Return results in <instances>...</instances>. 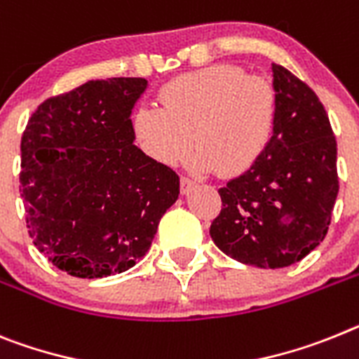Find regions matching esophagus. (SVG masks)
<instances>
[{"label": "esophagus", "mask_w": 359, "mask_h": 359, "mask_svg": "<svg viewBox=\"0 0 359 359\" xmlns=\"http://www.w3.org/2000/svg\"><path fill=\"white\" fill-rule=\"evenodd\" d=\"M196 187H198V183H196L194 180L182 176V194H189V192L194 191Z\"/></svg>", "instance_id": "34e87169"}]
</instances>
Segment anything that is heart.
Masks as SVG:
<instances>
[{"mask_svg": "<svg viewBox=\"0 0 359 359\" xmlns=\"http://www.w3.org/2000/svg\"><path fill=\"white\" fill-rule=\"evenodd\" d=\"M159 103L137 107L133 134L149 158L168 167L183 163L196 143V168L240 176L258 163L274 136L276 90L236 65L177 76L161 87Z\"/></svg>", "mask_w": 359, "mask_h": 359, "instance_id": "heart-1", "label": "heart"}]
</instances>
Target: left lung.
<instances>
[{
    "instance_id": "1",
    "label": "left lung",
    "mask_w": 359,
    "mask_h": 359,
    "mask_svg": "<svg viewBox=\"0 0 359 359\" xmlns=\"http://www.w3.org/2000/svg\"><path fill=\"white\" fill-rule=\"evenodd\" d=\"M278 119L258 163L219 189L210 225L219 250L259 269L299 262L325 240L339 191L336 137L307 83L272 63Z\"/></svg>"
}]
</instances>
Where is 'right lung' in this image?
<instances>
[{
    "label": "right lung",
    "instance_id": "obj_1",
    "mask_svg": "<svg viewBox=\"0 0 359 359\" xmlns=\"http://www.w3.org/2000/svg\"><path fill=\"white\" fill-rule=\"evenodd\" d=\"M143 78L92 79L48 97L21 137L27 229L48 262L76 278L134 267L180 194V177L134 145Z\"/></svg>",
    "mask_w": 359,
    "mask_h": 359
}]
</instances>
